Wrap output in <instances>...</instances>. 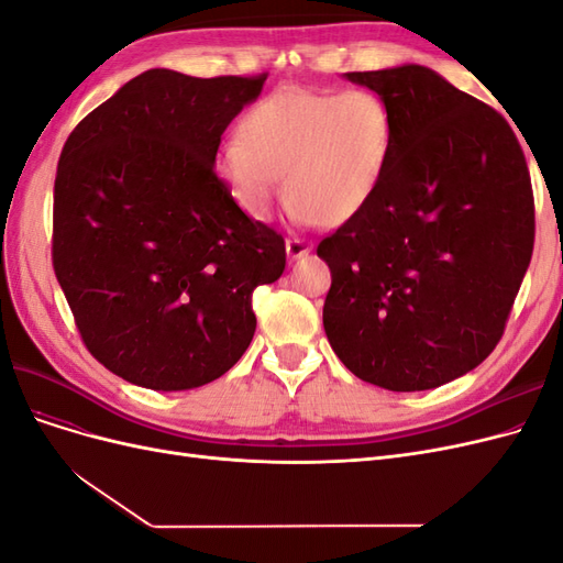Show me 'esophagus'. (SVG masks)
Returning a JSON list of instances; mask_svg holds the SVG:
<instances>
[{
	"label": "esophagus",
	"mask_w": 563,
	"mask_h": 563,
	"mask_svg": "<svg viewBox=\"0 0 563 563\" xmlns=\"http://www.w3.org/2000/svg\"><path fill=\"white\" fill-rule=\"evenodd\" d=\"M310 251H312V242H308V240H298V236H294V240L286 242V255L291 261L302 258V255H308Z\"/></svg>",
	"instance_id": "obj_1"
}]
</instances>
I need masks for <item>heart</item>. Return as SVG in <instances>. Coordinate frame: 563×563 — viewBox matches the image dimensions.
Here are the masks:
<instances>
[{
	"instance_id": "obj_1",
	"label": "heart",
	"mask_w": 563,
	"mask_h": 563,
	"mask_svg": "<svg viewBox=\"0 0 563 563\" xmlns=\"http://www.w3.org/2000/svg\"><path fill=\"white\" fill-rule=\"evenodd\" d=\"M395 143L383 98L282 87L255 103L220 143L216 166L253 218H267L284 192L298 223H347L376 195Z\"/></svg>"
}]
</instances>
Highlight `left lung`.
Listing matches in <instances>:
<instances>
[{"label": "left lung", "instance_id": "left-lung-1", "mask_svg": "<svg viewBox=\"0 0 563 563\" xmlns=\"http://www.w3.org/2000/svg\"><path fill=\"white\" fill-rule=\"evenodd\" d=\"M345 79L389 110L376 195L319 246L323 331L356 378L391 391L446 385L503 338L531 263V176L505 117L422 65Z\"/></svg>", "mask_w": 563, "mask_h": 563}]
</instances>
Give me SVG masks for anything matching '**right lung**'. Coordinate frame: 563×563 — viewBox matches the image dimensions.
<instances>
[{
    "instance_id": "add662e5",
    "label": "right lung",
    "mask_w": 563,
    "mask_h": 563,
    "mask_svg": "<svg viewBox=\"0 0 563 563\" xmlns=\"http://www.w3.org/2000/svg\"><path fill=\"white\" fill-rule=\"evenodd\" d=\"M265 79L147 70L60 152L56 277L89 352L133 385L180 391L223 376L253 340V288L282 277V234L249 218L213 168Z\"/></svg>"
}]
</instances>
